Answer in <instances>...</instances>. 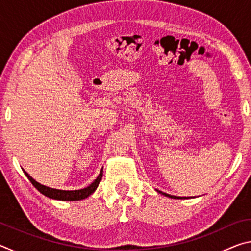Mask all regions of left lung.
<instances>
[{"mask_svg": "<svg viewBox=\"0 0 251 251\" xmlns=\"http://www.w3.org/2000/svg\"><path fill=\"white\" fill-rule=\"evenodd\" d=\"M157 192H158V193H160L161 195H164V196H166V197H169V198H177L176 196H172V195H168V194H166V193H163V192H160V190H157Z\"/></svg>", "mask_w": 251, "mask_h": 251, "instance_id": "left-lung-1", "label": "left lung"}]
</instances>
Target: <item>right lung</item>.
Wrapping results in <instances>:
<instances>
[{"label":"right lung","mask_w":251,"mask_h":251,"mask_svg":"<svg viewBox=\"0 0 251 251\" xmlns=\"http://www.w3.org/2000/svg\"><path fill=\"white\" fill-rule=\"evenodd\" d=\"M25 175L28 178V180L32 182L33 186L39 190L41 194H43L44 196L52 198V199H57V201H80V199L87 198L90 195L95 192L97 187H99L100 181L101 180V177H103V168L100 173V175L97 176L96 179L92 182L90 186H87L86 188L79 189V190H61V189H55L50 188V187L41 185L40 182H37L35 179L28 175V174L23 171Z\"/></svg>","instance_id":"right-lung-1"}]
</instances>
